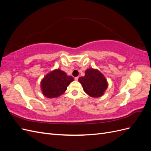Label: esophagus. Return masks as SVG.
Segmentation results:
<instances>
[{"label":"esophagus","instance_id":"34e87169","mask_svg":"<svg viewBox=\"0 0 151 151\" xmlns=\"http://www.w3.org/2000/svg\"><path fill=\"white\" fill-rule=\"evenodd\" d=\"M74 79H75V81H78L79 77H76L75 78H74Z\"/></svg>","mask_w":151,"mask_h":151}]
</instances>
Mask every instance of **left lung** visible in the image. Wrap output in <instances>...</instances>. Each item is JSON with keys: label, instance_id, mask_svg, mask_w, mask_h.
Instances as JSON below:
<instances>
[{"label": "left lung", "instance_id": "obj_1", "mask_svg": "<svg viewBox=\"0 0 151 151\" xmlns=\"http://www.w3.org/2000/svg\"><path fill=\"white\" fill-rule=\"evenodd\" d=\"M86 94L93 98L101 97L108 86L106 79L102 73L94 68H88L85 76L78 79Z\"/></svg>", "mask_w": 151, "mask_h": 151}]
</instances>
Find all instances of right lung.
I'll list each match as a JSON object with an SVG mask.
<instances>
[{"mask_svg":"<svg viewBox=\"0 0 151 151\" xmlns=\"http://www.w3.org/2000/svg\"><path fill=\"white\" fill-rule=\"evenodd\" d=\"M74 81L70 76H67L60 69H55L45 76L41 81V89L43 96L48 98L60 96L64 93L67 86Z\"/></svg>","mask_w":151,"mask_h":151,"instance_id":"right-lung-1","label":"right lung"}]
</instances>
